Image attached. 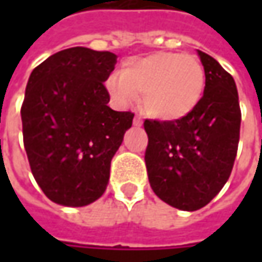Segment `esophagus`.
I'll return each instance as SVG.
<instances>
[{
    "label": "esophagus",
    "mask_w": 262,
    "mask_h": 262,
    "mask_svg": "<svg viewBox=\"0 0 262 262\" xmlns=\"http://www.w3.org/2000/svg\"><path fill=\"white\" fill-rule=\"evenodd\" d=\"M133 124H134V126H141L143 121H141V118H140V116H136V118H134V121H133Z\"/></svg>",
    "instance_id": "esophagus-1"
}]
</instances>
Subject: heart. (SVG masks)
I'll return each mask as SVG.
<instances>
[{"mask_svg":"<svg viewBox=\"0 0 262 262\" xmlns=\"http://www.w3.org/2000/svg\"><path fill=\"white\" fill-rule=\"evenodd\" d=\"M106 87L121 106L143 96V109L157 121H179L192 114L206 90V73L195 56L179 52H153L126 61L119 76Z\"/></svg>","mask_w":262,"mask_h":262,"instance_id":"b5f03b06","label":"heart"}]
</instances>
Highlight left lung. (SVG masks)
Returning a JSON list of instances; mask_svg holds the SVG:
<instances>
[{
	"instance_id": "left-lung-1",
	"label": "left lung",
	"mask_w": 262,
	"mask_h": 262,
	"mask_svg": "<svg viewBox=\"0 0 262 262\" xmlns=\"http://www.w3.org/2000/svg\"><path fill=\"white\" fill-rule=\"evenodd\" d=\"M206 90L196 109L172 122H144L148 182L162 201L184 211L207 206L227 182L239 143L241 109L233 77L196 51Z\"/></svg>"
}]
</instances>
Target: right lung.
<instances>
[{"label": "right lung", "mask_w": 262, "mask_h": 262, "mask_svg": "<svg viewBox=\"0 0 262 262\" xmlns=\"http://www.w3.org/2000/svg\"><path fill=\"white\" fill-rule=\"evenodd\" d=\"M116 55L83 46L59 51L32 71L21 106L23 141L45 195L84 207L103 195L111 162L134 114L111 109L103 86Z\"/></svg>", "instance_id": "add662e5"}]
</instances>
